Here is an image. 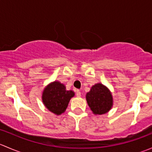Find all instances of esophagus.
I'll use <instances>...</instances> for the list:
<instances>
[{
	"label": "esophagus",
	"instance_id": "esophagus-1",
	"mask_svg": "<svg viewBox=\"0 0 152 152\" xmlns=\"http://www.w3.org/2000/svg\"><path fill=\"white\" fill-rule=\"evenodd\" d=\"M76 96L77 97H80L81 96V91L79 90H76Z\"/></svg>",
	"mask_w": 152,
	"mask_h": 152
}]
</instances>
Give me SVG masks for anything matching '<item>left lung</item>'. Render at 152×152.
Here are the masks:
<instances>
[{
  "mask_svg": "<svg viewBox=\"0 0 152 152\" xmlns=\"http://www.w3.org/2000/svg\"><path fill=\"white\" fill-rule=\"evenodd\" d=\"M87 104L94 115H103L108 113L113 106L111 91L102 83L92 86L86 94Z\"/></svg>",
  "mask_w": 152,
  "mask_h": 152,
  "instance_id": "obj_1",
  "label": "left lung"
}]
</instances>
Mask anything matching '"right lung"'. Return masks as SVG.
Wrapping results in <instances>:
<instances>
[{
  "label": "right lung",
  "mask_w": 152,
  "mask_h": 152,
  "mask_svg": "<svg viewBox=\"0 0 152 152\" xmlns=\"http://www.w3.org/2000/svg\"><path fill=\"white\" fill-rule=\"evenodd\" d=\"M74 96L75 93L73 90H67L65 85L59 81H54L44 88L42 100L49 111L59 115L65 113L69 102Z\"/></svg>",
  "instance_id": "1"
}]
</instances>
